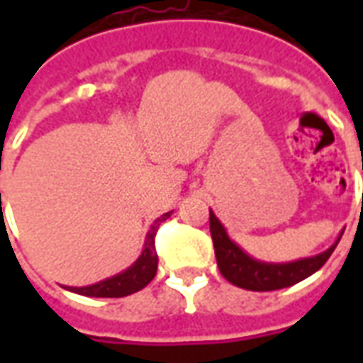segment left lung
<instances>
[{
    "instance_id": "8db88e82",
    "label": "left lung",
    "mask_w": 363,
    "mask_h": 363,
    "mask_svg": "<svg viewBox=\"0 0 363 363\" xmlns=\"http://www.w3.org/2000/svg\"><path fill=\"white\" fill-rule=\"evenodd\" d=\"M210 233H212L216 260H218L221 276L237 288L251 289V291H272V289L289 288L297 281L305 280L307 276L317 272L327 262L342 237H338L336 243L320 255L276 264V262H262V260H255L249 257L239 245L229 239L228 231L212 210H210Z\"/></svg>"
}]
</instances>
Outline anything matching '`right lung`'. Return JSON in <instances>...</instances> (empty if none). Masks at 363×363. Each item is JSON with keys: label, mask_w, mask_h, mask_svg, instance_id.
Instances as JSON below:
<instances>
[{"label": "right lung", "mask_w": 363, "mask_h": 363, "mask_svg": "<svg viewBox=\"0 0 363 363\" xmlns=\"http://www.w3.org/2000/svg\"><path fill=\"white\" fill-rule=\"evenodd\" d=\"M169 216H171V212L163 213L161 218L155 220V223L151 225L150 233L145 237V245H143L140 259L135 260L132 267L126 268L124 272L116 274L112 278H106V280L99 281V284H93V286H85V288H69V286H66V289L75 291L79 296L89 297H124L145 288L157 274L155 233H157L159 223L165 221Z\"/></svg>", "instance_id": "right-lung-1"}]
</instances>
